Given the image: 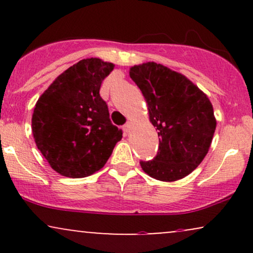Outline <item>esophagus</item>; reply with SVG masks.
Returning a JSON list of instances; mask_svg holds the SVG:
<instances>
[{
    "label": "esophagus",
    "instance_id": "esophagus-1",
    "mask_svg": "<svg viewBox=\"0 0 253 253\" xmlns=\"http://www.w3.org/2000/svg\"><path fill=\"white\" fill-rule=\"evenodd\" d=\"M129 129H130V124L127 123V124L124 126V130H125V132H126V133H128Z\"/></svg>",
    "mask_w": 253,
    "mask_h": 253
}]
</instances>
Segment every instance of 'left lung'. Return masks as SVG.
<instances>
[{
	"instance_id": "8db88e82",
	"label": "left lung",
	"mask_w": 253,
	"mask_h": 253,
	"mask_svg": "<svg viewBox=\"0 0 253 253\" xmlns=\"http://www.w3.org/2000/svg\"><path fill=\"white\" fill-rule=\"evenodd\" d=\"M129 76L143 92L159 136L157 156L140 162L141 169L163 182L188 176L208 153L215 132L210 98L184 75L155 62L132 66Z\"/></svg>"
}]
</instances>
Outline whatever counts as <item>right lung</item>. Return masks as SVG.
Instances as JSON below:
<instances>
[{
	"label": "right lung",
	"mask_w": 253,
	"mask_h": 253,
	"mask_svg": "<svg viewBox=\"0 0 253 253\" xmlns=\"http://www.w3.org/2000/svg\"><path fill=\"white\" fill-rule=\"evenodd\" d=\"M114 64L86 58L60 74L37 101L32 117L34 141L51 168L82 178L102 169L123 130L110 123L100 96Z\"/></svg>",
	"instance_id": "obj_1"
}]
</instances>
